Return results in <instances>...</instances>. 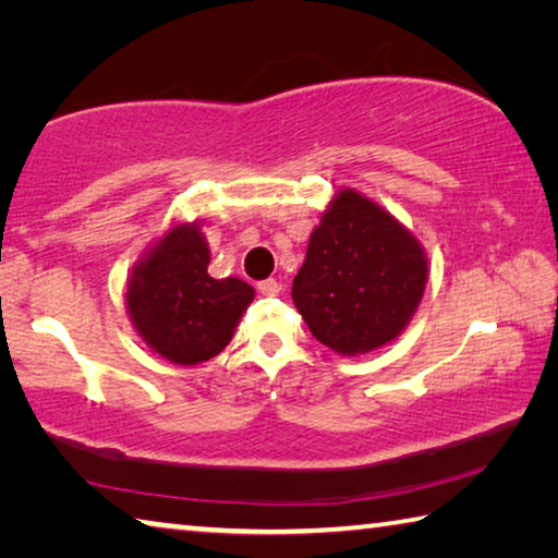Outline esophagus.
I'll list each match as a JSON object with an SVG mask.
<instances>
[{
	"label": "esophagus",
	"instance_id": "esophagus-1",
	"mask_svg": "<svg viewBox=\"0 0 558 558\" xmlns=\"http://www.w3.org/2000/svg\"><path fill=\"white\" fill-rule=\"evenodd\" d=\"M258 292H260V295H278V292H280V282H278L276 278L260 280V282H258Z\"/></svg>",
	"mask_w": 558,
	"mask_h": 558
}]
</instances>
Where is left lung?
<instances>
[{"label":"left lung","instance_id":"obj_1","mask_svg":"<svg viewBox=\"0 0 558 558\" xmlns=\"http://www.w3.org/2000/svg\"><path fill=\"white\" fill-rule=\"evenodd\" d=\"M421 243L354 189H342L310 235L292 302L317 342L356 356L389 344L423 298Z\"/></svg>","mask_w":558,"mask_h":558}]
</instances>
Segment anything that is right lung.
Here are the masks:
<instances>
[{
	"label": "right lung",
	"mask_w": 558,
	"mask_h": 558,
	"mask_svg": "<svg viewBox=\"0 0 558 558\" xmlns=\"http://www.w3.org/2000/svg\"><path fill=\"white\" fill-rule=\"evenodd\" d=\"M209 245L196 223H179L132 268L128 313L149 349L182 366L209 362L231 342L253 288L209 276Z\"/></svg>",
	"instance_id": "right-lung-1"
}]
</instances>
